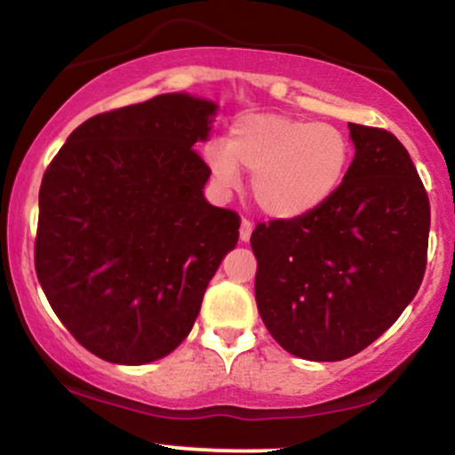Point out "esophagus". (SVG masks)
<instances>
[{
	"label": "esophagus",
	"mask_w": 455,
	"mask_h": 455,
	"mask_svg": "<svg viewBox=\"0 0 455 455\" xmlns=\"http://www.w3.org/2000/svg\"><path fill=\"white\" fill-rule=\"evenodd\" d=\"M251 229H254V226H251V221L243 219V221H241V232H238V238H241L243 243H247V241H250V236H251Z\"/></svg>",
	"instance_id": "34e87169"
}]
</instances>
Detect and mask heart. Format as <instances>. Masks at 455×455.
I'll return each instance as SVG.
<instances>
[{
    "label": "heart",
    "mask_w": 455,
    "mask_h": 455,
    "mask_svg": "<svg viewBox=\"0 0 455 455\" xmlns=\"http://www.w3.org/2000/svg\"><path fill=\"white\" fill-rule=\"evenodd\" d=\"M205 162L223 190L238 186L241 168L250 171V193L260 212L291 221L339 190L350 164V142L329 123L247 114L232 124L226 144H210Z\"/></svg>",
    "instance_id": "heart-1"
}]
</instances>
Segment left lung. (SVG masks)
<instances>
[{
	"label": "left lung",
	"instance_id": "obj_1",
	"mask_svg": "<svg viewBox=\"0 0 455 455\" xmlns=\"http://www.w3.org/2000/svg\"><path fill=\"white\" fill-rule=\"evenodd\" d=\"M348 129L355 157L339 190L304 217L251 232L262 322L308 362L372 344L414 299L427 265L429 199L410 153L383 129Z\"/></svg>",
	"mask_w": 455,
	"mask_h": 455
}]
</instances>
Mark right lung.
<instances>
[{
  "label": "right lung",
  "instance_id": "add662e5",
  "mask_svg": "<svg viewBox=\"0 0 455 455\" xmlns=\"http://www.w3.org/2000/svg\"><path fill=\"white\" fill-rule=\"evenodd\" d=\"M219 105L190 93L93 116L39 190L35 267L52 311L89 353L120 366L171 355L238 241V214L204 196L195 153Z\"/></svg>",
  "mask_w": 455,
  "mask_h": 455
}]
</instances>
